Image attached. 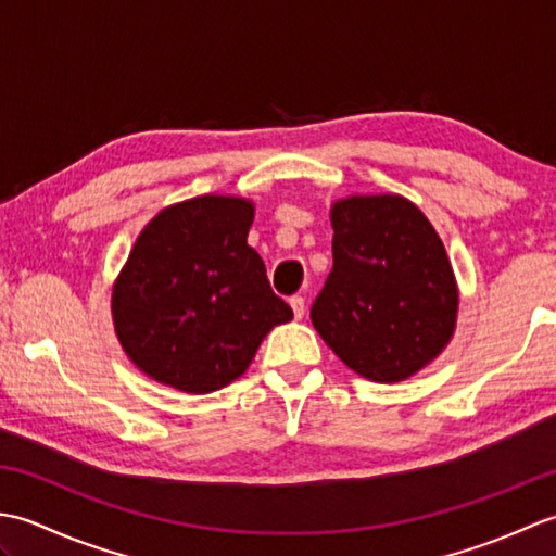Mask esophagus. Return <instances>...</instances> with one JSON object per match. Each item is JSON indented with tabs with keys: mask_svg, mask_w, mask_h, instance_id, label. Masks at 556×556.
Masks as SVG:
<instances>
[{
	"mask_svg": "<svg viewBox=\"0 0 556 556\" xmlns=\"http://www.w3.org/2000/svg\"><path fill=\"white\" fill-rule=\"evenodd\" d=\"M289 305H291V311H293V317H296V320H301V317L305 315V299L303 296H291Z\"/></svg>",
	"mask_w": 556,
	"mask_h": 556,
	"instance_id": "1",
	"label": "esophagus"
}]
</instances>
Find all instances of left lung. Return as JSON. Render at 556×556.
<instances>
[{
  "label": "left lung",
  "instance_id": "8db88e82",
  "mask_svg": "<svg viewBox=\"0 0 556 556\" xmlns=\"http://www.w3.org/2000/svg\"><path fill=\"white\" fill-rule=\"evenodd\" d=\"M334 265L311 308L325 344L372 382H401L440 356L458 289L444 243L401 195L332 205Z\"/></svg>",
  "mask_w": 556,
  "mask_h": 556
}]
</instances>
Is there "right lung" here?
<instances>
[{
	"label": "right lung",
	"instance_id": "1",
	"mask_svg": "<svg viewBox=\"0 0 556 556\" xmlns=\"http://www.w3.org/2000/svg\"><path fill=\"white\" fill-rule=\"evenodd\" d=\"M251 224V200L198 195L140 231L112 291V317L126 356L152 380L215 392L245 372L271 327L293 317L248 245Z\"/></svg>",
	"mask_w": 556,
	"mask_h": 556
}]
</instances>
